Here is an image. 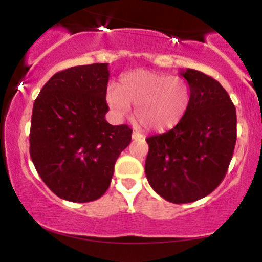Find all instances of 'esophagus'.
I'll return each mask as SVG.
<instances>
[{
    "mask_svg": "<svg viewBox=\"0 0 262 262\" xmlns=\"http://www.w3.org/2000/svg\"><path fill=\"white\" fill-rule=\"evenodd\" d=\"M132 138H133V140H140V139H144V135L139 133V132H133Z\"/></svg>",
    "mask_w": 262,
    "mask_h": 262,
    "instance_id": "1",
    "label": "esophagus"
}]
</instances>
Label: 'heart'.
<instances>
[{
	"label": "heart",
	"mask_w": 262,
	"mask_h": 262,
	"mask_svg": "<svg viewBox=\"0 0 262 262\" xmlns=\"http://www.w3.org/2000/svg\"><path fill=\"white\" fill-rule=\"evenodd\" d=\"M191 92L188 83L180 76L134 70L123 75L118 86H111L107 102L117 117L127 116L130 106L145 129L165 130L176 125L187 111Z\"/></svg>",
	"instance_id": "1"
}]
</instances>
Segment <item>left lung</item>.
Returning a JSON list of instances; mask_svg holds the SVG:
<instances>
[{
    "instance_id": "obj_1",
    "label": "left lung",
    "mask_w": 262,
    "mask_h": 262,
    "mask_svg": "<svg viewBox=\"0 0 262 262\" xmlns=\"http://www.w3.org/2000/svg\"><path fill=\"white\" fill-rule=\"evenodd\" d=\"M180 74L189 86L188 108L176 127L146 139L145 175L164 200L189 203L223 181L236 141V111L217 80L193 69Z\"/></svg>"
}]
</instances>
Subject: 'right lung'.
I'll return each instance as SVG.
<instances>
[{
  "instance_id": "right-lung-1",
  "label": "right lung",
  "mask_w": 262,
  "mask_h": 262,
  "mask_svg": "<svg viewBox=\"0 0 262 262\" xmlns=\"http://www.w3.org/2000/svg\"><path fill=\"white\" fill-rule=\"evenodd\" d=\"M108 79V64L69 68L53 75L33 104L32 161L62 200L85 203L103 196L132 140L128 125L104 118Z\"/></svg>"
}]
</instances>
